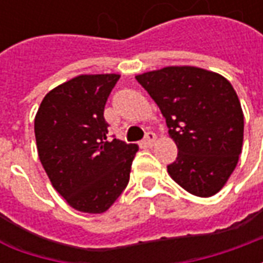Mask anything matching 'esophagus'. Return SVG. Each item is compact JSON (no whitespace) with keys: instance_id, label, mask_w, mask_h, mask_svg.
<instances>
[{"instance_id":"34e87169","label":"esophagus","mask_w":263,"mask_h":263,"mask_svg":"<svg viewBox=\"0 0 263 263\" xmlns=\"http://www.w3.org/2000/svg\"><path fill=\"white\" fill-rule=\"evenodd\" d=\"M155 139H156V135L152 131H149L146 132V135L143 138V143H146L148 146H151V145H154Z\"/></svg>"}]
</instances>
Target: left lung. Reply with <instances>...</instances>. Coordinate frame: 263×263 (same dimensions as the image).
Listing matches in <instances>:
<instances>
[{"instance_id":"1","label":"left lung","mask_w":263,"mask_h":263,"mask_svg":"<svg viewBox=\"0 0 263 263\" xmlns=\"http://www.w3.org/2000/svg\"><path fill=\"white\" fill-rule=\"evenodd\" d=\"M166 118L177 145L167 165L172 179L189 193H218L242 151L243 114L231 83L222 76L176 66L137 76Z\"/></svg>"}]
</instances>
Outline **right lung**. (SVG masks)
Returning <instances> with one entry per match:
<instances>
[{
	"label": "right lung",
	"mask_w": 263,
	"mask_h": 263,
	"mask_svg": "<svg viewBox=\"0 0 263 263\" xmlns=\"http://www.w3.org/2000/svg\"><path fill=\"white\" fill-rule=\"evenodd\" d=\"M118 74H84L49 91L35 117L39 159L73 209L100 214L129 182L138 146L112 138L104 108Z\"/></svg>",
	"instance_id": "1"
}]
</instances>
